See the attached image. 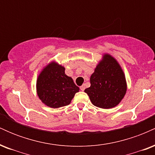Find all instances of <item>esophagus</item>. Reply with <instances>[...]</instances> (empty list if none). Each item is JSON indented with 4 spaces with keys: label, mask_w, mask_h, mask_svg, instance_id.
<instances>
[{
    "label": "esophagus",
    "mask_w": 155,
    "mask_h": 155,
    "mask_svg": "<svg viewBox=\"0 0 155 155\" xmlns=\"http://www.w3.org/2000/svg\"><path fill=\"white\" fill-rule=\"evenodd\" d=\"M80 89H81V91H84V89H85V85L84 84L81 85V86L80 87Z\"/></svg>",
    "instance_id": "1"
}]
</instances>
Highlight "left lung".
<instances>
[{"instance_id":"obj_1","label":"left lung","mask_w":155,"mask_h":155,"mask_svg":"<svg viewBox=\"0 0 155 155\" xmlns=\"http://www.w3.org/2000/svg\"><path fill=\"white\" fill-rule=\"evenodd\" d=\"M90 87L84 92L94 106L108 109L122 101L127 92L125 75L118 61L112 55L104 53L90 76Z\"/></svg>"}]
</instances>
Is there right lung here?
Masks as SVG:
<instances>
[{"mask_svg":"<svg viewBox=\"0 0 155 155\" xmlns=\"http://www.w3.org/2000/svg\"><path fill=\"white\" fill-rule=\"evenodd\" d=\"M65 67L55 60L49 62L39 73L36 92L44 105L58 108L71 104L79 87L65 73Z\"/></svg>","mask_w":155,"mask_h":155,"instance_id":"add662e5","label":"right lung"}]
</instances>
